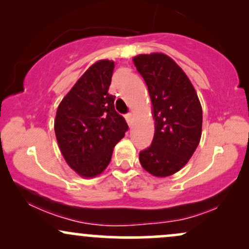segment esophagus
<instances>
[{
    "label": "esophagus",
    "instance_id": "obj_1",
    "mask_svg": "<svg viewBox=\"0 0 249 249\" xmlns=\"http://www.w3.org/2000/svg\"><path fill=\"white\" fill-rule=\"evenodd\" d=\"M125 121H127V124H128V125H129V127H132L133 125V114L132 113H128L127 115H125Z\"/></svg>",
    "mask_w": 249,
    "mask_h": 249
}]
</instances>
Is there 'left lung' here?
Here are the masks:
<instances>
[{"label":"left lung","instance_id":"obj_1","mask_svg":"<svg viewBox=\"0 0 249 249\" xmlns=\"http://www.w3.org/2000/svg\"><path fill=\"white\" fill-rule=\"evenodd\" d=\"M133 61L148 88L156 121L152 145L139 159L147 172L167 177L185 166L198 146L202 107L185 72L168 55L140 54Z\"/></svg>","mask_w":249,"mask_h":249}]
</instances>
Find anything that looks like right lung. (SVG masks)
<instances>
[{
    "label": "right lung",
    "instance_id": "obj_1",
    "mask_svg": "<svg viewBox=\"0 0 249 249\" xmlns=\"http://www.w3.org/2000/svg\"><path fill=\"white\" fill-rule=\"evenodd\" d=\"M114 61L98 60L90 66L63 98L54 120V132L64 159L85 178L102 173L115 145L128 124L108 92Z\"/></svg>",
    "mask_w": 249,
    "mask_h": 249
}]
</instances>
